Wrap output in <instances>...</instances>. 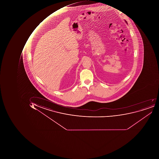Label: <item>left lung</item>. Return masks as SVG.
<instances>
[{
  "label": "left lung",
  "instance_id": "obj_1",
  "mask_svg": "<svg viewBox=\"0 0 159 159\" xmlns=\"http://www.w3.org/2000/svg\"><path fill=\"white\" fill-rule=\"evenodd\" d=\"M125 22H126V23H127V24H128V23H127V21L125 20Z\"/></svg>",
  "mask_w": 159,
  "mask_h": 159
}]
</instances>
